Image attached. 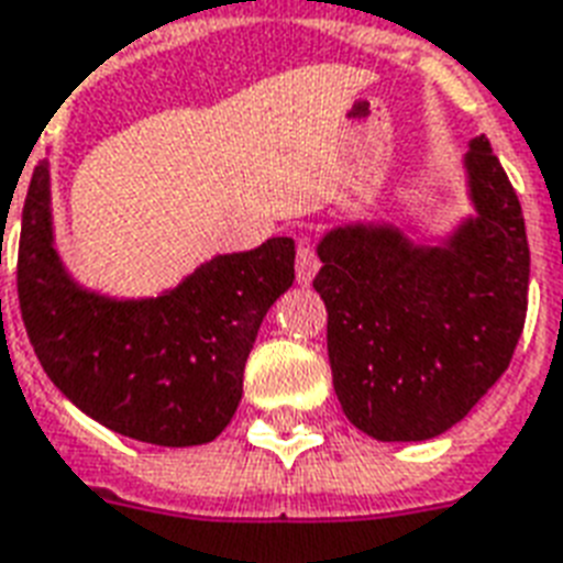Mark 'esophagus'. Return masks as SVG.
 <instances>
[{
	"label": "esophagus",
	"instance_id": "esophagus-1",
	"mask_svg": "<svg viewBox=\"0 0 563 563\" xmlns=\"http://www.w3.org/2000/svg\"><path fill=\"white\" fill-rule=\"evenodd\" d=\"M317 269H320V258L313 255V250L308 243H299V250H296V282L302 287H308L317 276Z\"/></svg>",
	"mask_w": 563,
	"mask_h": 563
}]
</instances>
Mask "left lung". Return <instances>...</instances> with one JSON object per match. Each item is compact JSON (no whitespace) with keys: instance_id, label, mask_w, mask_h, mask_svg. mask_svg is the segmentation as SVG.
Returning <instances> with one entry per match:
<instances>
[{"instance_id":"1","label":"left lung","mask_w":563,"mask_h":563,"mask_svg":"<svg viewBox=\"0 0 563 563\" xmlns=\"http://www.w3.org/2000/svg\"><path fill=\"white\" fill-rule=\"evenodd\" d=\"M470 211L443 234L350 220L317 243L334 394L385 443L431 440L503 376L526 322L529 241L487 137L464 152Z\"/></svg>"}]
</instances>
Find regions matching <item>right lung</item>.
<instances>
[{
  "label": "right lung",
  "mask_w": 563,
  "mask_h": 563,
  "mask_svg": "<svg viewBox=\"0 0 563 563\" xmlns=\"http://www.w3.org/2000/svg\"><path fill=\"white\" fill-rule=\"evenodd\" d=\"M294 238L213 255L155 296L81 285L55 246L52 164L34 167L16 290L52 385L104 429L155 446L211 443L232 422L267 311L294 285Z\"/></svg>",
  "instance_id": "1"
}]
</instances>
